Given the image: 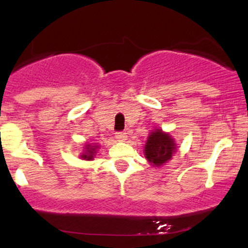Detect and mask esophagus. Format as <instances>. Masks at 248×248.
Listing matches in <instances>:
<instances>
[{
  "label": "esophagus",
  "mask_w": 248,
  "mask_h": 248,
  "mask_svg": "<svg viewBox=\"0 0 248 248\" xmlns=\"http://www.w3.org/2000/svg\"><path fill=\"white\" fill-rule=\"evenodd\" d=\"M115 138L118 141H124L127 139V134L124 132H116Z\"/></svg>",
  "instance_id": "34e87169"
}]
</instances>
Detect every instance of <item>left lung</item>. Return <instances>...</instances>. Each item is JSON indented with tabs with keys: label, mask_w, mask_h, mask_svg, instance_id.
I'll return each mask as SVG.
<instances>
[{
	"label": "left lung",
	"mask_w": 248,
	"mask_h": 248,
	"mask_svg": "<svg viewBox=\"0 0 248 248\" xmlns=\"http://www.w3.org/2000/svg\"><path fill=\"white\" fill-rule=\"evenodd\" d=\"M176 147L169 134L162 133V130H155L149 135L144 147L146 158L154 166L160 167L171 158Z\"/></svg>",
	"instance_id": "left-lung-1"
}]
</instances>
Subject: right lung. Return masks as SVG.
Listing matches in <instances>:
<instances>
[{
    "mask_svg": "<svg viewBox=\"0 0 248 248\" xmlns=\"http://www.w3.org/2000/svg\"><path fill=\"white\" fill-rule=\"evenodd\" d=\"M85 154H82L81 157L84 158V160H92L93 156H94V153H95V149L96 147H91L90 144H86V148H85Z\"/></svg>",
    "mask_w": 248,
    "mask_h": 248,
    "instance_id": "right-lung-1",
    "label": "right lung"
}]
</instances>
